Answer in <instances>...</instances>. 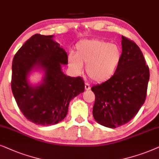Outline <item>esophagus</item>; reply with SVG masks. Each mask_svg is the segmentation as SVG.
I'll list each match as a JSON object with an SVG mask.
<instances>
[{
    "label": "esophagus",
    "mask_w": 159,
    "mask_h": 159,
    "mask_svg": "<svg viewBox=\"0 0 159 159\" xmlns=\"http://www.w3.org/2000/svg\"><path fill=\"white\" fill-rule=\"evenodd\" d=\"M89 89H90V86H89V84H87V83H86V84H85V90L88 91V90H89Z\"/></svg>",
    "instance_id": "34e87169"
}]
</instances>
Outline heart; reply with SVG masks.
Instances as JSON below:
<instances>
[{
    "label": "heart",
    "mask_w": 159,
    "mask_h": 159,
    "mask_svg": "<svg viewBox=\"0 0 159 159\" xmlns=\"http://www.w3.org/2000/svg\"><path fill=\"white\" fill-rule=\"evenodd\" d=\"M122 60L119 46L102 40H84L76 45L75 53L68 57V64L75 73L83 71L93 81L103 83L109 81L117 73Z\"/></svg>",
    "instance_id": "obj_1"
}]
</instances>
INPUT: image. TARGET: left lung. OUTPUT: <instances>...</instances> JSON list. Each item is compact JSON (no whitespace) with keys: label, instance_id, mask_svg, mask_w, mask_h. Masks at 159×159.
I'll return each instance as SVG.
<instances>
[{"label":"left lung","instance_id":"8db88e82","mask_svg":"<svg viewBox=\"0 0 159 159\" xmlns=\"http://www.w3.org/2000/svg\"><path fill=\"white\" fill-rule=\"evenodd\" d=\"M122 60L109 81L92 88L95 102V120L108 128H116L132 120L143 106L147 94L150 72L140 48L122 36Z\"/></svg>","mask_w":159,"mask_h":159}]
</instances>
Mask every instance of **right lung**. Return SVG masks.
Returning a JSON list of instances; mask_svg holds the SVG:
<instances>
[{"instance_id":"right-lung-1","label":"right lung","mask_w":159,"mask_h":159,"mask_svg":"<svg viewBox=\"0 0 159 159\" xmlns=\"http://www.w3.org/2000/svg\"><path fill=\"white\" fill-rule=\"evenodd\" d=\"M67 54L54 40V35L35 34L25 42L12 62L11 89L20 111L30 121L41 126L58 124L66 117L70 102L84 92L81 77H70L62 70ZM41 70L39 84L29 76Z\"/></svg>"}]
</instances>
